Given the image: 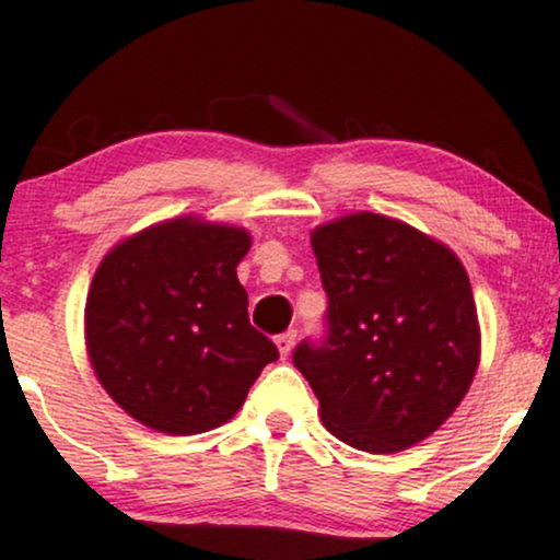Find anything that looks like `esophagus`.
I'll list each match as a JSON object with an SVG mask.
<instances>
[{
	"label": "esophagus",
	"mask_w": 560,
	"mask_h": 560,
	"mask_svg": "<svg viewBox=\"0 0 560 560\" xmlns=\"http://www.w3.org/2000/svg\"><path fill=\"white\" fill-rule=\"evenodd\" d=\"M294 339H298V329H287L284 334H279V337H276V347H279L281 358H287L289 352H292Z\"/></svg>",
	"instance_id": "esophagus-1"
}]
</instances>
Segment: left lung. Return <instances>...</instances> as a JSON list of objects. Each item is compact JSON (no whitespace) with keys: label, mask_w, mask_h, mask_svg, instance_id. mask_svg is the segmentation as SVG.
Here are the masks:
<instances>
[{"label":"left lung","mask_w":560,"mask_h":560,"mask_svg":"<svg viewBox=\"0 0 560 560\" xmlns=\"http://www.w3.org/2000/svg\"><path fill=\"white\" fill-rule=\"evenodd\" d=\"M326 331L292 361L334 436L397 453L436 432L479 365L471 281L445 244L376 213L313 231Z\"/></svg>","instance_id":"obj_1"}]
</instances>
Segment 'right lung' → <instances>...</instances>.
I'll use <instances>...</instances> for the list:
<instances>
[{
  "label": "right lung",
  "mask_w": 560,
  "mask_h": 560,
  "mask_svg": "<svg viewBox=\"0 0 560 560\" xmlns=\"http://www.w3.org/2000/svg\"><path fill=\"white\" fill-rule=\"evenodd\" d=\"M247 249V231L176 218L118 244L96 268L89 358L107 395L144 427L178 436L221 427L279 358L249 324L236 279Z\"/></svg>",
  "instance_id": "right-lung-1"
}]
</instances>
